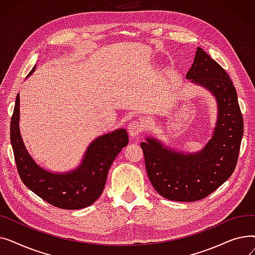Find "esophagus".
Instances as JSON below:
<instances>
[{
  "label": "esophagus",
  "mask_w": 255,
  "mask_h": 255,
  "mask_svg": "<svg viewBox=\"0 0 255 255\" xmlns=\"http://www.w3.org/2000/svg\"><path fill=\"white\" fill-rule=\"evenodd\" d=\"M144 128V124L142 121L139 120H134L131 121V122L128 124V132L130 136H136L140 134L141 131Z\"/></svg>",
  "instance_id": "esophagus-1"
}]
</instances>
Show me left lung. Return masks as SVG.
I'll use <instances>...</instances> for the list:
<instances>
[{
    "instance_id": "left-lung-1",
    "label": "left lung",
    "mask_w": 255,
    "mask_h": 255,
    "mask_svg": "<svg viewBox=\"0 0 255 255\" xmlns=\"http://www.w3.org/2000/svg\"><path fill=\"white\" fill-rule=\"evenodd\" d=\"M187 79L209 90L218 104L212 138L197 153L184 154L148 137L140 146L154 189L176 202H195L215 191L234 172L244 132L237 91L229 74L202 48H197Z\"/></svg>"
}]
</instances>
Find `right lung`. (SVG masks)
<instances>
[{
  "instance_id": "right-lung-1",
  "label": "right lung",
  "mask_w": 255,
  "mask_h": 255,
  "mask_svg": "<svg viewBox=\"0 0 255 255\" xmlns=\"http://www.w3.org/2000/svg\"><path fill=\"white\" fill-rule=\"evenodd\" d=\"M18 122L19 95L16 96L10 123V139L18 175L22 183L36 195L65 210L83 209L96 202L103 192L111 165L129 141L125 129L120 128L107 133L91 142L76 169L55 173L39 166L26 151Z\"/></svg>"
}]
</instances>
